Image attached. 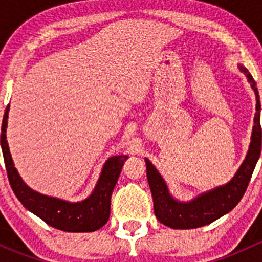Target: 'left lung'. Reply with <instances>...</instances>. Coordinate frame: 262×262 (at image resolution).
Listing matches in <instances>:
<instances>
[{"label":"left lung","instance_id":"obj_1","mask_svg":"<svg viewBox=\"0 0 262 262\" xmlns=\"http://www.w3.org/2000/svg\"><path fill=\"white\" fill-rule=\"evenodd\" d=\"M238 68L247 77L251 89L256 95V114L248 152L231 181L202 192L189 202H181L171 194L165 179L161 176L152 162L148 158H144L155 214L158 221L165 226L173 229H191L207 226L231 212L244 196L261 153V104L256 82L251 73L242 64H238Z\"/></svg>","mask_w":262,"mask_h":262}]
</instances>
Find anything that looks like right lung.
<instances>
[{"label": "right lung", "instance_id": "add662e5", "mask_svg": "<svg viewBox=\"0 0 262 262\" xmlns=\"http://www.w3.org/2000/svg\"><path fill=\"white\" fill-rule=\"evenodd\" d=\"M9 112L10 105H7L2 120L1 148L10 185L21 204L47 224L64 232H94L106 224L110 215L113 190L128 156L119 155L107 158L92 192L81 202L72 203L40 194L24 182L15 167L6 139Z\"/></svg>", "mask_w": 262, "mask_h": 262}]
</instances>
